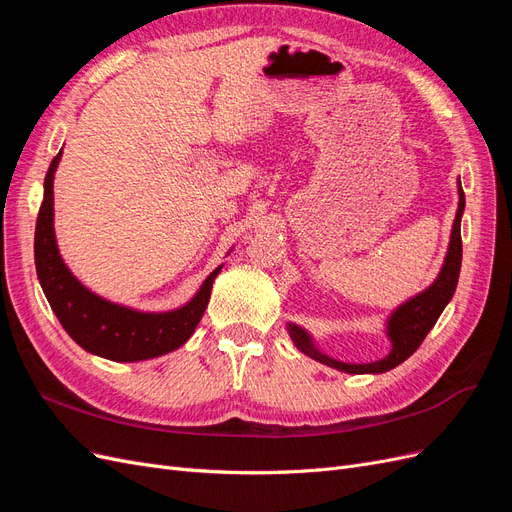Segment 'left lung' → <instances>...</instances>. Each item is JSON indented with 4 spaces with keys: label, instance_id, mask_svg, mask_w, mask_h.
Returning <instances> with one entry per match:
<instances>
[{
    "label": "left lung",
    "instance_id": "1",
    "mask_svg": "<svg viewBox=\"0 0 512 512\" xmlns=\"http://www.w3.org/2000/svg\"><path fill=\"white\" fill-rule=\"evenodd\" d=\"M466 209V196L461 190L459 181V207L451 230V243H448V252L444 258V265L440 269V275L436 277L427 290H423L416 297L408 299L404 305H399L391 314L389 322H386V335L391 339V352L380 361L374 363H342L335 361L331 356L322 354L316 346L314 339L309 333L297 324H288V333L292 337L294 346H297L303 354L312 356V359L320 361L322 365L335 367L339 371H346V374H382V371H389L397 365L404 363L410 354L416 352V348L423 344L427 333L433 329V324L438 322L440 314L448 301L453 299L457 282H459V271H461V215Z\"/></svg>",
    "mask_w": 512,
    "mask_h": 512
}]
</instances>
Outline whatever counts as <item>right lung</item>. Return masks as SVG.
<instances>
[{"label": "right lung", "instance_id": "obj_1", "mask_svg": "<svg viewBox=\"0 0 512 512\" xmlns=\"http://www.w3.org/2000/svg\"><path fill=\"white\" fill-rule=\"evenodd\" d=\"M61 151L53 158L44 177V200L36 220L34 256L40 286L61 327L83 350L117 363H134L173 352L188 342L203 318L213 280L222 271L215 269L194 297L170 312H136L106 301L85 288L59 256L53 228V179Z\"/></svg>", "mask_w": 512, "mask_h": 512}]
</instances>
